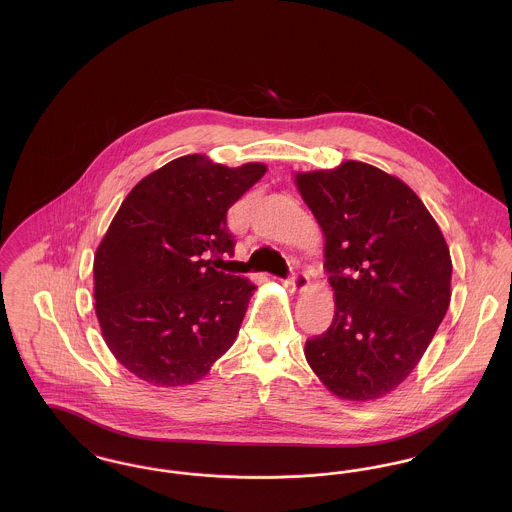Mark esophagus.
Instances as JSON below:
<instances>
[{"mask_svg": "<svg viewBox=\"0 0 512 512\" xmlns=\"http://www.w3.org/2000/svg\"><path fill=\"white\" fill-rule=\"evenodd\" d=\"M288 292H303L309 288V276L305 272H293L292 278L284 282Z\"/></svg>", "mask_w": 512, "mask_h": 512, "instance_id": "obj_1", "label": "esophagus"}]
</instances>
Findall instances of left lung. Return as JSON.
<instances>
[{"instance_id":"obj_1","label":"left lung","mask_w":512,"mask_h":512,"mask_svg":"<svg viewBox=\"0 0 512 512\" xmlns=\"http://www.w3.org/2000/svg\"><path fill=\"white\" fill-rule=\"evenodd\" d=\"M295 184L322 228L336 301L307 363L336 397L378 399L413 372L449 309V247L420 197L372 165L297 172Z\"/></svg>"}]
</instances>
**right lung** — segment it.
<instances>
[{"label": "right lung", "mask_w": 512, "mask_h": 512, "mask_svg": "<svg viewBox=\"0 0 512 512\" xmlns=\"http://www.w3.org/2000/svg\"><path fill=\"white\" fill-rule=\"evenodd\" d=\"M265 172L184 155L122 201L94 257V299L109 351L140 380L194 384L238 338L257 286L215 263L234 255L228 209Z\"/></svg>", "instance_id": "right-lung-1"}]
</instances>
